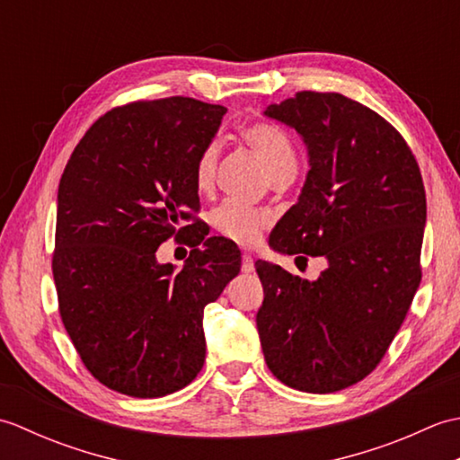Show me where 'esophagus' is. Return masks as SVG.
<instances>
[{"mask_svg": "<svg viewBox=\"0 0 460 460\" xmlns=\"http://www.w3.org/2000/svg\"><path fill=\"white\" fill-rule=\"evenodd\" d=\"M241 269H243V272H252L255 270V261H252V257L251 255H243V265H241Z\"/></svg>", "mask_w": 460, "mask_h": 460, "instance_id": "34e87169", "label": "esophagus"}]
</instances>
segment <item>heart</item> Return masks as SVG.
Listing matches in <instances>:
<instances>
[{"mask_svg":"<svg viewBox=\"0 0 460 460\" xmlns=\"http://www.w3.org/2000/svg\"><path fill=\"white\" fill-rule=\"evenodd\" d=\"M243 138L255 150L261 160L265 162L272 178L285 173L295 172L296 165V152L295 144H292L290 136L279 128L275 124L269 122H257L247 126L243 130ZM217 162H219V146L217 142H211L205 146L201 154L195 162V185L198 190L205 191L209 190L215 181V173H217ZM270 221V215L267 211H261L255 208H249L245 203L239 201H227L217 208L211 215V223L217 233L241 245H252L261 235V231L267 227Z\"/></svg>","mask_w":460,"mask_h":460,"instance_id":"b5f03b06","label":"heart"}]
</instances>
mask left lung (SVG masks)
<instances>
[{"label": "left lung", "mask_w": 460, "mask_h": 460, "mask_svg": "<svg viewBox=\"0 0 460 460\" xmlns=\"http://www.w3.org/2000/svg\"><path fill=\"white\" fill-rule=\"evenodd\" d=\"M265 116L300 134L310 165L269 245L324 257L328 269L310 282L255 262L265 290L257 312L262 354L292 389L340 392L376 369L421 282V172L402 134L344 94L302 91L267 106Z\"/></svg>", "instance_id": "8db88e82"}]
</instances>
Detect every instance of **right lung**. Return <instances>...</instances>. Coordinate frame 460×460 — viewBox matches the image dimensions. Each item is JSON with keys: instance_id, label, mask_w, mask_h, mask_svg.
I'll return each mask as SVG.
<instances>
[{"instance_id": "add662e5", "label": "right lung", "mask_w": 460, "mask_h": 460, "mask_svg": "<svg viewBox=\"0 0 460 460\" xmlns=\"http://www.w3.org/2000/svg\"><path fill=\"white\" fill-rule=\"evenodd\" d=\"M225 112L183 96L126 104L101 116L65 165L58 312L86 369L119 394L152 399L191 384L205 361L203 310L241 270L235 243L181 225L199 209L195 162ZM191 226L182 270L160 266L157 247Z\"/></svg>"}]
</instances>
